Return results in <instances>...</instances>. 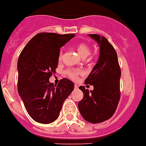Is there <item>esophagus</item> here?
<instances>
[{
    "instance_id": "34e87169",
    "label": "esophagus",
    "mask_w": 146,
    "mask_h": 146,
    "mask_svg": "<svg viewBox=\"0 0 146 146\" xmlns=\"http://www.w3.org/2000/svg\"><path fill=\"white\" fill-rule=\"evenodd\" d=\"M74 88H75L76 89H77V88H78V85H74Z\"/></svg>"
}]
</instances>
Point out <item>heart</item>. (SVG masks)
I'll return each mask as SVG.
<instances>
[{"instance_id":"1","label":"heart","mask_w":146,"mask_h":146,"mask_svg":"<svg viewBox=\"0 0 146 146\" xmlns=\"http://www.w3.org/2000/svg\"><path fill=\"white\" fill-rule=\"evenodd\" d=\"M76 50L79 52V54L81 55L82 58H86L91 54L92 52V48L91 46L85 42H80L76 45ZM62 51L59 52L58 55V60L61 61L62 60ZM65 73L67 76L69 77L70 79L73 80V81H76L77 79H79V76H81L83 72L80 69H67L65 70Z\"/></svg>"}]
</instances>
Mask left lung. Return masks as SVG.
I'll return each mask as SVG.
<instances>
[{
  "mask_svg": "<svg viewBox=\"0 0 146 146\" xmlns=\"http://www.w3.org/2000/svg\"><path fill=\"white\" fill-rule=\"evenodd\" d=\"M100 46V57L92 73L85 80L86 85H92L94 90L79 86L83 92V99L78 107L84 119L98 124L110 119L115 112L120 100L121 68L114 47L104 36L89 34Z\"/></svg>",
  "mask_w": 146,
  "mask_h": 146,
  "instance_id": "1",
  "label": "left lung"
}]
</instances>
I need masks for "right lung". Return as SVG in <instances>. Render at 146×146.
<instances>
[{
	"instance_id": "obj_1",
	"label": "right lung",
	"mask_w": 146,
	"mask_h": 146,
	"mask_svg": "<svg viewBox=\"0 0 146 146\" xmlns=\"http://www.w3.org/2000/svg\"><path fill=\"white\" fill-rule=\"evenodd\" d=\"M73 34L39 33L25 46L18 60V92L29 115L35 121L49 124L59 116L74 83L62 79L58 85L48 79L56 73L60 48Z\"/></svg>"
}]
</instances>
